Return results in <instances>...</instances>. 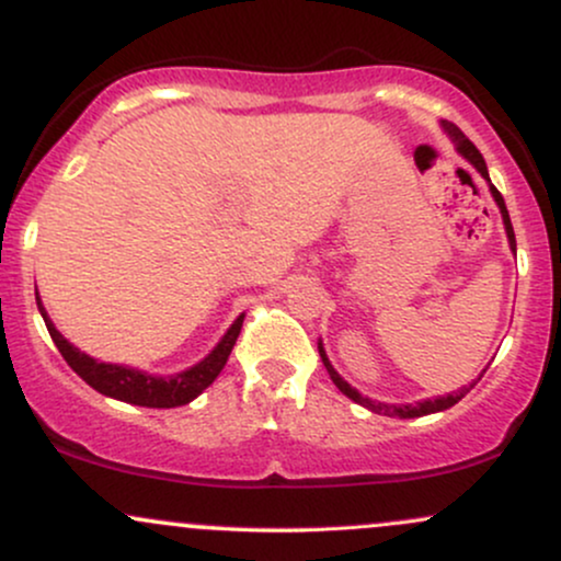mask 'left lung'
<instances>
[{"label": "left lung", "mask_w": 561, "mask_h": 561, "mask_svg": "<svg viewBox=\"0 0 561 561\" xmlns=\"http://www.w3.org/2000/svg\"><path fill=\"white\" fill-rule=\"evenodd\" d=\"M440 126H443V131H446L448 137H450V141H454L456 152H459V156L465 158L467 163H472L474 169H478L480 176L485 179L488 186H491V195H493V199H495V205H499L501 218H504V229H506L508 248H512V253H517V240H514V229H512V221H508L506 203H504V197H501V192L495 190V186L491 184V176H488V165H485V160H482L480 150H478V147L472 145V141H469V139L465 137V131H461L459 126L448 124V121H440ZM319 356H321V362H324L327 371H330L332 382L337 385V390L343 392V396L351 398V401H356L358 405H364V409L375 411V414H382V416H396V420H416V416H427V414H437V411H446V409H450V405H454V403H459L461 398H465L467 392L472 390L474 385H478V379H480L482 375H485V369H482V375H480L478 379H472V382L465 385V388H459L456 392H448V396L427 398V401H416V403H382V401H371V398L362 396V392H358L356 388H351V385H347L345 379L337 375V369H334V366L330 364V358H327L324 343H321V340H319Z\"/></svg>", "instance_id": "obj_1"}]
</instances>
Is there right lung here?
I'll return each instance as SVG.
<instances>
[{"mask_svg": "<svg viewBox=\"0 0 561 561\" xmlns=\"http://www.w3.org/2000/svg\"><path fill=\"white\" fill-rule=\"evenodd\" d=\"M36 306L38 313H42L44 324H47L49 337L55 340L57 351L62 353L70 369L79 375L83 382L92 385L96 392L102 396L115 398V401L124 403H134V405H147V409H176V405H186L190 401L203 392L208 385H214V379L221 375L224 364H227L231 347H234L237 337H240L242 330V319L244 313L234 319V324L224 332V337L218 340L214 351L197 362L190 369L176 371V375H150V371L134 369V366H124V364H105L96 362V358L89 356V353L79 351L76 345H70L57 327L49 319L47 308H44L42 298H38L36 289Z\"/></svg>", "mask_w": 561, "mask_h": 561, "instance_id": "obj_1", "label": "right lung"}]
</instances>
